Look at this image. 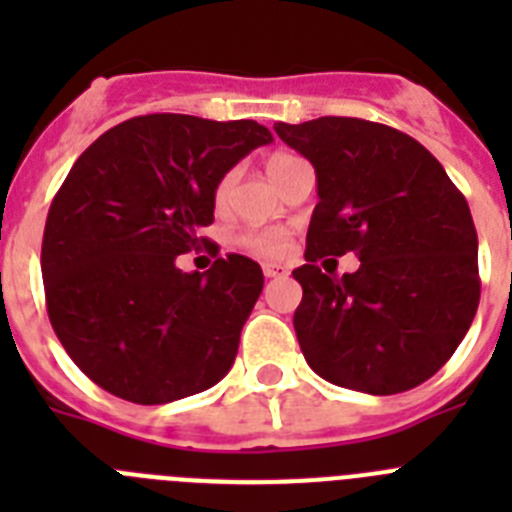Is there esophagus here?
Segmentation results:
<instances>
[{"instance_id": "34e87169", "label": "esophagus", "mask_w": 512, "mask_h": 512, "mask_svg": "<svg viewBox=\"0 0 512 512\" xmlns=\"http://www.w3.org/2000/svg\"><path fill=\"white\" fill-rule=\"evenodd\" d=\"M279 274H287L282 264H264V277H279Z\"/></svg>"}]
</instances>
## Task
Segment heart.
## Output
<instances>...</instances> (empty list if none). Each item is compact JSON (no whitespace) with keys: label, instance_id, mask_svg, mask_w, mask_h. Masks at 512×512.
Masks as SVG:
<instances>
[{"label":"heart","instance_id":"1","mask_svg":"<svg viewBox=\"0 0 512 512\" xmlns=\"http://www.w3.org/2000/svg\"><path fill=\"white\" fill-rule=\"evenodd\" d=\"M297 161H300V158L292 156V153H274V156L266 158V174H269L271 182H274L284 169H289V166L297 164ZM228 187L230 176H225L223 182H220V187H217V202L228 194ZM241 243L248 251L259 253V256H277V253H282L284 246H287V235H284L282 230H248V233H243Z\"/></svg>","mask_w":512,"mask_h":512}]
</instances>
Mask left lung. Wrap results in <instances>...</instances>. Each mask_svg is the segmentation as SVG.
Wrapping results in <instances>:
<instances>
[{"mask_svg": "<svg viewBox=\"0 0 512 512\" xmlns=\"http://www.w3.org/2000/svg\"><path fill=\"white\" fill-rule=\"evenodd\" d=\"M315 166L318 197L295 330L330 384L369 395L413 390L467 336L479 305L477 230L464 194L415 138L359 117L274 125ZM354 250V275H323V255Z\"/></svg>", "mask_w": 512, "mask_h": 512, "instance_id": "1", "label": "left lung"}]
</instances>
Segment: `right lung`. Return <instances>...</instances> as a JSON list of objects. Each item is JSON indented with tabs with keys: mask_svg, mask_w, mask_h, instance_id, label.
Listing matches in <instances>:
<instances>
[{
	"mask_svg": "<svg viewBox=\"0 0 512 512\" xmlns=\"http://www.w3.org/2000/svg\"><path fill=\"white\" fill-rule=\"evenodd\" d=\"M271 140L256 120L166 112L120 122L76 158L48 210L40 269L58 341L102 390L164 405L230 372L261 266L228 253L187 274L176 256L210 243L200 230L215 220L217 184Z\"/></svg>",
	"mask_w": 512,
	"mask_h": 512,
	"instance_id": "1",
	"label": "right lung"
}]
</instances>
